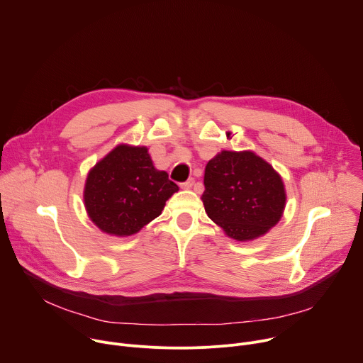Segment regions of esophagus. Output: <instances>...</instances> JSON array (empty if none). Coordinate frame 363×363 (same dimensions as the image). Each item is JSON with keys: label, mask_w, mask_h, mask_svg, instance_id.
Segmentation results:
<instances>
[{"label": "esophagus", "mask_w": 363, "mask_h": 363, "mask_svg": "<svg viewBox=\"0 0 363 363\" xmlns=\"http://www.w3.org/2000/svg\"><path fill=\"white\" fill-rule=\"evenodd\" d=\"M194 184H195V181H194L192 178H189L188 181H185V182L181 184V188H184V189H191V188L194 186Z\"/></svg>", "instance_id": "34e87169"}]
</instances>
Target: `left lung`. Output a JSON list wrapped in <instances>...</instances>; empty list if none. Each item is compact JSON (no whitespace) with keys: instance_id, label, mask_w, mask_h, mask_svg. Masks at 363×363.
Returning a JSON list of instances; mask_svg holds the SVG:
<instances>
[{"instance_id":"1","label":"left lung","mask_w":363,"mask_h":363,"mask_svg":"<svg viewBox=\"0 0 363 363\" xmlns=\"http://www.w3.org/2000/svg\"><path fill=\"white\" fill-rule=\"evenodd\" d=\"M203 185L206 216L235 241L266 235L283 217L287 201L283 178L254 150L218 152L205 167Z\"/></svg>"}]
</instances>
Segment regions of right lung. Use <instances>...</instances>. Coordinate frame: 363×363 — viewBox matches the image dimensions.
I'll return each instance as SVG.
<instances>
[{
    "label": "right lung",
    "instance_id": "right-lung-1",
    "mask_svg": "<svg viewBox=\"0 0 363 363\" xmlns=\"http://www.w3.org/2000/svg\"><path fill=\"white\" fill-rule=\"evenodd\" d=\"M178 191L165 171L155 168L146 146L119 143L87 172L83 203L101 233L130 237L160 217Z\"/></svg>",
    "mask_w": 363,
    "mask_h": 363
}]
</instances>
